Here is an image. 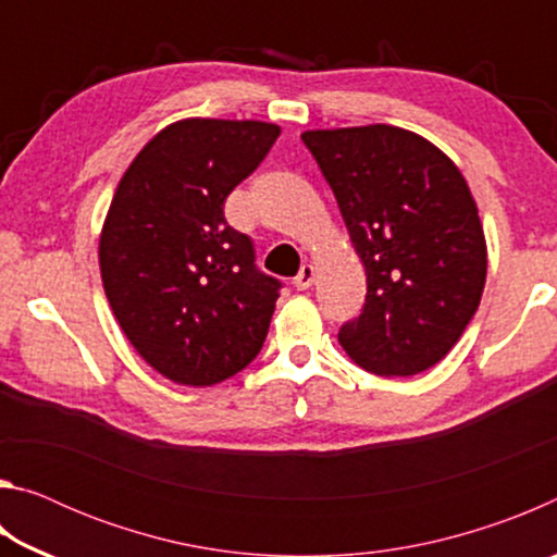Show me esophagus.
Here are the masks:
<instances>
[{"label": "esophagus", "mask_w": 557, "mask_h": 557, "mask_svg": "<svg viewBox=\"0 0 557 557\" xmlns=\"http://www.w3.org/2000/svg\"><path fill=\"white\" fill-rule=\"evenodd\" d=\"M314 280H317V268L309 265V262H305V265L299 268L297 277H295V287L297 289H309L314 285Z\"/></svg>", "instance_id": "34e87169"}]
</instances>
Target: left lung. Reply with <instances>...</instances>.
Here are the masks:
<instances>
[{"label": "left lung", "mask_w": 557, "mask_h": 557, "mask_svg": "<svg viewBox=\"0 0 557 557\" xmlns=\"http://www.w3.org/2000/svg\"><path fill=\"white\" fill-rule=\"evenodd\" d=\"M317 159L366 268V305L338 329L354 363L414 375L442 361L474 317L486 240L455 162L393 125L309 129Z\"/></svg>", "instance_id": "1"}]
</instances>
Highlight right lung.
<instances>
[{
  "label": "right lung",
  "mask_w": 557,
  "mask_h": 557,
  "mask_svg": "<svg viewBox=\"0 0 557 557\" xmlns=\"http://www.w3.org/2000/svg\"><path fill=\"white\" fill-rule=\"evenodd\" d=\"M277 137L272 122L182 120L120 178L100 233L102 287L129 344L169 381L221 383L265 342L282 282L256 268L223 203Z\"/></svg>",
  "instance_id": "add662e5"
}]
</instances>
